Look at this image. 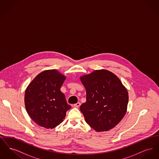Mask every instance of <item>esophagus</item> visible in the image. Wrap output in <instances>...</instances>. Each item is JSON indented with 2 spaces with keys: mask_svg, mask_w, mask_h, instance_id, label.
Returning <instances> with one entry per match:
<instances>
[{
  "mask_svg": "<svg viewBox=\"0 0 159 159\" xmlns=\"http://www.w3.org/2000/svg\"><path fill=\"white\" fill-rule=\"evenodd\" d=\"M80 106V102H79L73 105V107L75 108H79Z\"/></svg>",
  "mask_w": 159,
  "mask_h": 159,
  "instance_id": "esophagus-1",
  "label": "esophagus"
}]
</instances>
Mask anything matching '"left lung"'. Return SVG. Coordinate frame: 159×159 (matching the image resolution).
Here are the masks:
<instances>
[{
	"label": "left lung",
	"mask_w": 159,
	"mask_h": 159,
	"mask_svg": "<svg viewBox=\"0 0 159 159\" xmlns=\"http://www.w3.org/2000/svg\"><path fill=\"white\" fill-rule=\"evenodd\" d=\"M80 79L86 92V101L80 107L86 122L97 132L114 128L125 116L128 104V92L120 80L104 69Z\"/></svg>",
	"instance_id": "1"
}]
</instances>
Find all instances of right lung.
<instances>
[{
    "instance_id": "1",
    "label": "right lung",
    "mask_w": 159,
    "mask_h": 159,
    "mask_svg": "<svg viewBox=\"0 0 159 159\" xmlns=\"http://www.w3.org/2000/svg\"><path fill=\"white\" fill-rule=\"evenodd\" d=\"M66 77L57 70L39 73L28 85L24 102L31 119L40 126L53 129L62 123L71 108L61 91Z\"/></svg>"
}]
</instances>
